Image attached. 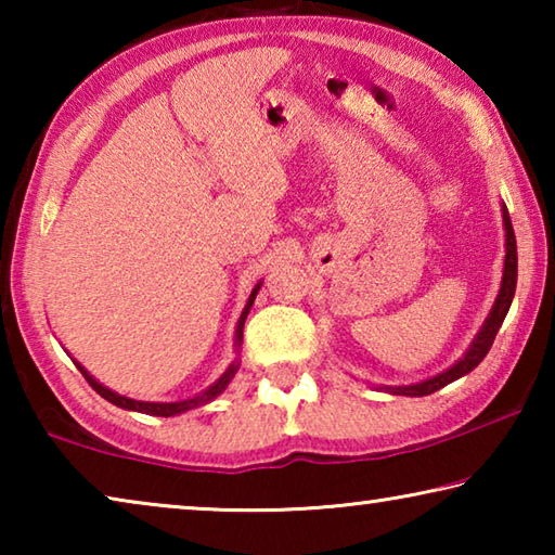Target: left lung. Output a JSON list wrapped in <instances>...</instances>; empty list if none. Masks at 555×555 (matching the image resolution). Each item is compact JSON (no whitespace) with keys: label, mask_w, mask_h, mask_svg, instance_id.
<instances>
[{"label":"left lung","mask_w":555,"mask_h":555,"mask_svg":"<svg viewBox=\"0 0 555 555\" xmlns=\"http://www.w3.org/2000/svg\"><path fill=\"white\" fill-rule=\"evenodd\" d=\"M502 218H504V232H506V257H504L502 286H500V294H496L490 315H487V321L480 327V333H477L473 345H469V350L460 357L453 367L436 374V377H430L426 382L409 384V387H384L389 393H399V397H428V393L443 389L446 384L465 377L467 372H473L477 364L485 360V354L490 352L494 337H496V333H500L506 313H509V306H512V298L516 291V237H514V228L509 220V210H506L504 205H502Z\"/></svg>","instance_id":"1"}]
</instances>
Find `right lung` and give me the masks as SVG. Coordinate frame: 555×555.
Returning a JSON list of instances; mask_svg holds the SVG:
<instances>
[{
  "mask_svg": "<svg viewBox=\"0 0 555 555\" xmlns=\"http://www.w3.org/2000/svg\"><path fill=\"white\" fill-rule=\"evenodd\" d=\"M261 288V284H257L255 286V291H251V296H249V300H247V306H244V311H242V315H240V323H237V345L242 343V331H244V318H247V313H249V308H251V304H255V298H257V291ZM78 364V370L82 372V377H86L88 382H90V387L95 389L102 399H107L109 403H115V406H119V409H127V411H139V413H149V416H176V413H183V411H191V409H195V406H203V403H208V401H212L215 397H218V393H222L224 391V387H228V384L232 382V377L234 374H237V370H240V360H234L228 370H224V374L222 377L212 384V387H208L205 389L203 393H198V397H193V399H185V401H171V403H158V401H134V399H127V397H121V393H117V391H112V389H107V387H102V384L92 377V374L82 367L80 362H75Z\"/></svg>",
  "mask_w": 555,
  "mask_h": 555,
  "instance_id": "right-lung-1",
  "label": "right lung"
}]
</instances>
